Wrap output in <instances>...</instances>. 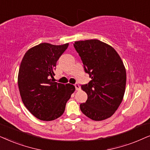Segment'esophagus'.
<instances>
[{"label":"esophagus","mask_w":150,"mask_h":150,"mask_svg":"<svg viewBox=\"0 0 150 150\" xmlns=\"http://www.w3.org/2000/svg\"><path fill=\"white\" fill-rule=\"evenodd\" d=\"M75 89H76V91H79V90L81 89L80 86H79V83H76L75 84Z\"/></svg>","instance_id":"1"}]
</instances>
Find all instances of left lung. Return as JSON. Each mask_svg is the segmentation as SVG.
Returning a JSON list of instances; mask_svg holds the SVG:
<instances>
[{
	"mask_svg": "<svg viewBox=\"0 0 150 150\" xmlns=\"http://www.w3.org/2000/svg\"><path fill=\"white\" fill-rule=\"evenodd\" d=\"M73 45L91 78L81 86L88 99L80 104L81 111L94 121L109 118L124 96L126 71L123 62L114 48L99 40L77 41Z\"/></svg>",
	"mask_w": 150,
	"mask_h": 150,
	"instance_id": "8db88e82",
	"label": "left lung"
}]
</instances>
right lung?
I'll use <instances>...</instances> for the list:
<instances>
[{"label": "right lung", "instance_id": "right-lung-1", "mask_svg": "<svg viewBox=\"0 0 150 150\" xmlns=\"http://www.w3.org/2000/svg\"><path fill=\"white\" fill-rule=\"evenodd\" d=\"M69 43H41L26 52L20 66L18 84L22 101L28 110L42 121H53L62 115L66 103L75 88L54 82L57 61Z\"/></svg>", "mask_w": 150, "mask_h": 150}]
</instances>
